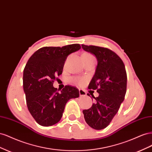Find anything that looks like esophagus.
<instances>
[{
	"mask_svg": "<svg viewBox=\"0 0 152 152\" xmlns=\"http://www.w3.org/2000/svg\"><path fill=\"white\" fill-rule=\"evenodd\" d=\"M79 94H80V96H86V93L84 90L79 89Z\"/></svg>",
	"mask_w": 152,
	"mask_h": 152,
	"instance_id": "34e87169",
	"label": "esophagus"
}]
</instances>
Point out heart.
<instances>
[{
    "instance_id": "1",
    "label": "heart",
    "mask_w": 152,
    "mask_h": 152,
    "mask_svg": "<svg viewBox=\"0 0 152 152\" xmlns=\"http://www.w3.org/2000/svg\"><path fill=\"white\" fill-rule=\"evenodd\" d=\"M83 55H86L87 56H91V57H93L92 55L89 53H84ZM70 81L73 83H74L76 85L82 86H84L86 82V79L84 77H72L70 79Z\"/></svg>"
}]
</instances>
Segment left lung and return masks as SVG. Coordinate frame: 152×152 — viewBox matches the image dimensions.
Returning a JSON list of instances; mask_svg holds the SVG:
<instances>
[{
    "mask_svg": "<svg viewBox=\"0 0 152 152\" xmlns=\"http://www.w3.org/2000/svg\"><path fill=\"white\" fill-rule=\"evenodd\" d=\"M82 48L97 58L98 65L88 88L99 94L96 98L92 95L95 103L84 110L83 113L91 127L101 130L109 125L124 100L127 89L125 65L121 58L108 48L84 44Z\"/></svg>",
    "mask_w": 152,
    "mask_h": 152,
    "instance_id": "8db88e82",
    "label": "left lung"
}]
</instances>
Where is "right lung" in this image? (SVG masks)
Wrapping results in <instances>:
<instances>
[{"instance_id":"obj_1","label":"right lung","mask_w":152,"mask_h":152,"mask_svg":"<svg viewBox=\"0 0 152 152\" xmlns=\"http://www.w3.org/2000/svg\"><path fill=\"white\" fill-rule=\"evenodd\" d=\"M81 48L79 44L44 47L29 58L23 70V89L26 105L35 121L42 126L58 123L69 99L79 97L76 87L65 86L59 92L53 83L63 72L69 54Z\"/></svg>"}]
</instances>
